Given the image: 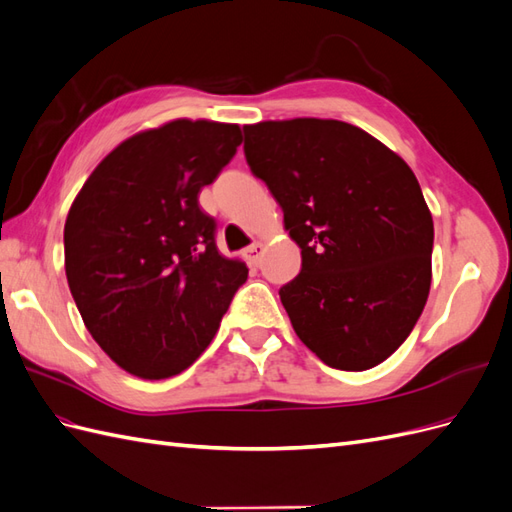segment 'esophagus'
<instances>
[{"label":"esophagus","instance_id":"obj_1","mask_svg":"<svg viewBox=\"0 0 512 512\" xmlns=\"http://www.w3.org/2000/svg\"><path fill=\"white\" fill-rule=\"evenodd\" d=\"M262 252H265V247H262V243H252L250 247H245L243 250V256L250 260V265H254V267H258L260 265V256H262Z\"/></svg>","mask_w":512,"mask_h":512}]
</instances>
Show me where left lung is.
I'll list each match as a JSON object with an SVG mask.
<instances>
[{"instance_id": "1", "label": "left lung", "mask_w": 512, "mask_h": 512, "mask_svg": "<svg viewBox=\"0 0 512 512\" xmlns=\"http://www.w3.org/2000/svg\"><path fill=\"white\" fill-rule=\"evenodd\" d=\"M245 160L284 211L301 273L280 288L322 363L376 367L406 342L431 286L433 220L410 166L337 119L245 126Z\"/></svg>"}]
</instances>
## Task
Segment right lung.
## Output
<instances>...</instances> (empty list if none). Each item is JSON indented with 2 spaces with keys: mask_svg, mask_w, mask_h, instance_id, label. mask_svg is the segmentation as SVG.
Returning a JSON list of instances; mask_svg holds the SVG:
<instances>
[{
  "mask_svg": "<svg viewBox=\"0 0 512 512\" xmlns=\"http://www.w3.org/2000/svg\"><path fill=\"white\" fill-rule=\"evenodd\" d=\"M235 123L177 119L134 134L96 166L70 207L68 286L98 346L130 374L162 380L211 344L247 280L198 205L241 145Z\"/></svg>",
  "mask_w": 512,
  "mask_h": 512,
  "instance_id": "add662e5",
  "label": "right lung"
}]
</instances>
